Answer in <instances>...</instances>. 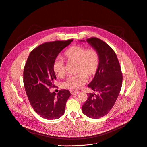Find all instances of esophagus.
<instances>
[{
	"mask_svg": "<svg viewBox=\"0 0 147 147\" xmlns=\"http://www.w3.org/2000/svg\"><path fill=\"white\" fill-rule=\"evenodd\" d=\"M70 93L71 94H74V95H76L78 93H79V91H76V90H71L70 91Z\"/></svg>",
	"mask_w": 147,
	"mask_h": 147,
	"instance_id": "34e87169",
	"label": "esophagus"
}]
</instances>
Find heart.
<instances>
[{
	"mask_svg": "<svg viewBox=\"0 0 147 147\" xmlns=\"http://www.w3.org/2000/svg\"><path fill=\"white\" fill-rule=\"evenodd\" d=\"M64 56L68 62L77 63V74L68 77L62 83L64 89H80L87 82L88 76H93L99 65V55L94 48H87L82 45H74L68 48L64 52ZM55 75L63 78L65 75V62L62 57L55 58L53 65Z\"/></svg>",
	"mask_w": 147,
	"mask_h": 147,
	"instance_id": "b5f03b06",
	"label": "heart"
}]
</instances>
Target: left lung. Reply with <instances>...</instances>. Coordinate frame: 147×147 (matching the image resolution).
Here are the masks:
<instances>
[{
    "mask_svg": "<svg viewBox=\"0 0 147 147\" xmlns=\"http://www.w3.org/2000/svg\"><path fill=\"white\" fill-rule=\"evenodd\" d=\"M99 55V65L93 80L88 84L98 94H88L82 106L83 113L93 119L106 115L112 109L120 93L122 73L118 58L113 49L100 39H87Z\"/></svg>",
    "mask_w": 147,
    "mask_h": 147,
    "instance_id": "1",
    "label": "left lung"
}]
</instances>
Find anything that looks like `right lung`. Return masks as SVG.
I'll return each instance as SVG.
<instances>
[{
    "mask_svg": "<svg viewBox=\"0 0 147 147\" xmlns=\"http://www.w3.org/2000/svg\"><path fill=\"white\" fill-rule=\"evenodd\" d=\"M73 40L42 44L29 54L24 69V84L29 103L35 112L46 119L60 118L65 112L71 96L68 90L56 93L50 92L55 87L56 76L53 65L56 57Z\"/></svg>",
    "mask_w": 147,
    "mask_h": 147,
    "instance_id": "add662e5",
    "label": "right lung"
}]
</instances>
